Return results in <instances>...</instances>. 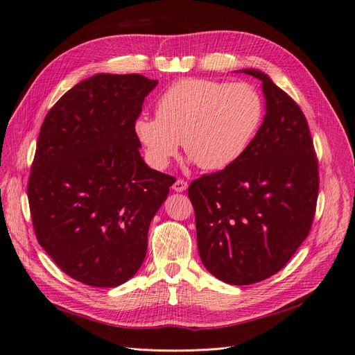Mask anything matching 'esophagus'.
I'll list each match as a JSON object with an SVG mask.
<instances>
[{
    "instance_id": "1",
    "label": "esophagus",
    "mask_w": 355,
    "mask_h": 355,
    "mask_svg": "<svg viewBox=\"0 0 355 355\" xmlns=\"http://www.w3.org/2000/svg\"><path fill=\"white\" fill-rule=\"evenodd\" d=\"M171 188H173L176 192H182V191H185L188 188V182L184 180V179H176V182Z\"/></svg>"
}]
</instances>
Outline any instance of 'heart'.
Wrapping results in <instances>:
<instances>
[{
  "mask_svg": "<svg viewBox=\"0 0 355 355\" xmlns=\"http://www.w3.org/2000/svg\"><path fill=\"white\" fill-rule=\"evenodd\" d=\"M155 111L157 118L141 115L135 121L149 164L167 167L182 141L198 167L222 170L250 146L263 121L265 102L249 83L185 78L161 93Z\"/></svg>",
  "mask_w": 355,
  "mask_h": 355,
  "instance_id": "obj_1",
  "label": "heart"
}]
</instances>
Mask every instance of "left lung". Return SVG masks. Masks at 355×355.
<instances>
[{"label": "left lung", "mask_w": 355, "mask_h": 355, "mask_svg": "<svg viewBox=\"0 0 355 355\" xmlns=\"http://www.w3.org/2000/svg\"><path fill=\"white\" fill-rule=\"evenodd\" d=\"M265 120L230 167L192 180L201 262L219 280L245 286L277 274L313 227L318 159L299 105L261 71Z\"/></svg>", "instance_id": "left-lung-1"}]
</instances>
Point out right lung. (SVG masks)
Here are the masks:
<instances>
[{"label": "right lung", "mask_w": 355, "mask_h": 355, "mask_svg": "<svg viewBox=\"0 0 355 355\" xmlns=\"http://www.w3.org/2000/svg\"><path fill=\"white\" fill-rule=\"evenodd\" d=\"M157 80L98 73L42 121L28 180L40 245L71 278L116 287L141 268L148 228L175 178L149 168L135 121Z\"/></svg>", "instance_id": "right-lung-1"}]
</instances>
